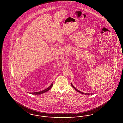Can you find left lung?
<instances>
[{
    "label": "left lung",
    "instance_id": "left-lung-1",
    "mask_svg": "<svg viewBox=\"0 0 123 123\" xmlns=\"http://www.w3.org/2000/svg\"><path fill=\"white\" fill-rule=\"evenodd\" d=\"M71 85H72V87H73L74 89H75V90H76V92H79V93H81V94H88V95H89V94H89V93H84L82 92H80V91H79L78 90H77V89H76V88H75L74 86H73V85L72 84H71Z\"/></svg>",
    "mask_w": 123,
    "mask_h": 123
}]
</instances>
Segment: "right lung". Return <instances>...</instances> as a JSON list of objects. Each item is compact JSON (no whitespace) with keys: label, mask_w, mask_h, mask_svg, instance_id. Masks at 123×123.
<instances>
[{"label":"right lung","mask_w":123,"mask_h":123,"mask_svg":"<svg viewBox=\"0 0 123 123\" xmlns=\"http://www.w3.org/2000/svg\"><path fill=\"white\" fill-rule=\"evenodd\" d=\"M53 86V83L51 84L50 85V86H49L48 88H47V89H45L44 90H43V91H42L41 92H34V93H30L31 94H43V93H44L45 92H47V91H48L50 89V88L52 87Z\"/></svg>","instance_id":"1"}]
</instances>
